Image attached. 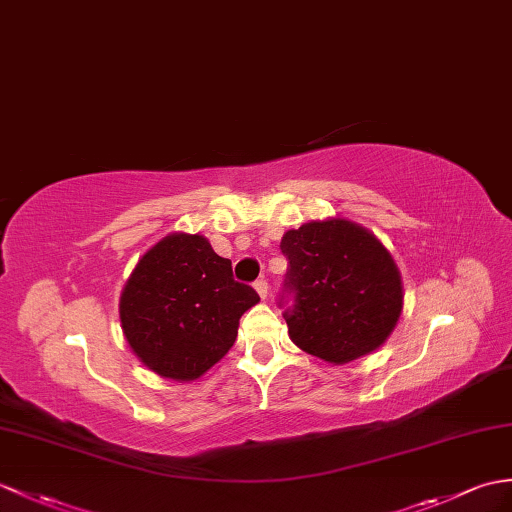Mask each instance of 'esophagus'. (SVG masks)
<instances>
[{
  "mask_svg": "<svg viewBox=\"0 0 512 512\" xmlns=\"http://www.w3.org/2000/svg\"><path fill=\"white\" fill-rule=\"evenodd\" d=\"M255 290H257V294L261 296V299H266V296H268V281L266 279H257L255 281Z\"/></svg>",
  "mask_w": 512,
  "mask_h": 512,
  "instance_id": "esophagus-1",
  "label": "esophagus"
}]
</instances>
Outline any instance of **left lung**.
<instances>
[{
	"label": "left lung",
	"mask_w": 512,
	"mask_h": 512,
	"mask_svg": "<svg viewBox=\"0 0 512 512\" xmlns=\"http://www.w3.org/2000/svg\"><path fill=\"white\" fill-rule=\"evenodd\" d=\"M279 307L296 347L334 364L375 351L401 314L399 270L375 235L347 220L310 222L281 240Z\"/></svg>",
	"instance_id": "left-lung-1"
}]
</instances>
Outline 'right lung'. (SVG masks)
<instances>
[{"label":"right lung","instance_id":"add662e5","mask_svg":"<svg viewBox=\"0 0 512 512\" xmlns=\"http://www.w3.org/2000/svg\"><path fill=\"white\" fill-rule=\"evenodd\" d=\"M259 301L202 235H168L139 259L120 301L130 349L150 371L189 382L229 353Z\"/></svg>","mask_w":512,"mask_h":512}]
</instances>
